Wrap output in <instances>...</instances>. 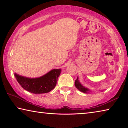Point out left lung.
<instances>
[{"label":"left lung","instance_id":"left-lung-1","mask_svg":"<svg viewBox=\"0 0 128 128\" xmlns=\"http://www.w3.org/2000/svg\"><path fill=\"white\" fill-rule=\"evenodd\" d=\"M74 85L77 88V89H78L80 92H83L84 93H88L90 90L89 89H88V88H86L85 87H84V86H82L81 83H80L79 80H78V77H77V78L75 82H74Z\"/></svg>","mask_w":128,"mask_h":128}]
</instances>
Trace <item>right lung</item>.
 Masks as SVG:
<instances>
[{
	"mask_svg": "<svg viewBox=\"0 0 128 128\" xmlns=\"http://www.w3.org/2000/svg\"><path fill=\"white\" fill-rule=\"evenodd\" d=\"M60 69H54L38 78H28L14 73L17 82L28 92L33 94L47 93L55 88L61 73Z\"/></svg>",
	"mask_w": 128,
	"mask_h": 128,
	"instance_id": "1",
	"label": "right lung"
}]
</instances>
